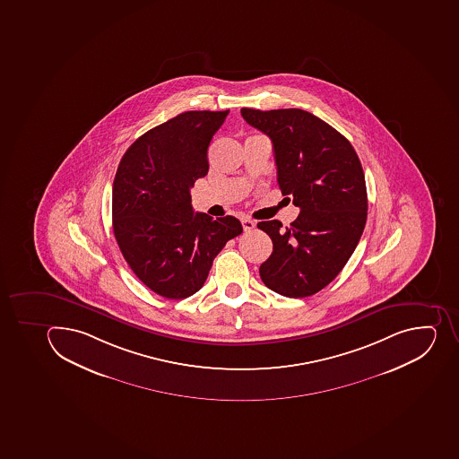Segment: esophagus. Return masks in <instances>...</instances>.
Segmentation results:
<instances>
[{
  "instance_id": "1",
  "label": "esophagus",
  "mask_w": 459,
  "mask_h": 459,
  "mask_svg": "<svg viewBox=\"0 0 459 459\" xmlns=\"http://www.w3.org/2000/svg\"><path fill=\"white\" fill-rule=\"evenodd\" d=\"M241 223H243L244 231H251L255 227V221L248 220V218L241 220Z\"/></svg>"
}]
</instances>
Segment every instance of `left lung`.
<instances>
[{"instance_id": "8db88e82", "label": "left lung", "mask_w": 459, "mask_h": 459, "mask_svg": "<svg viewBox=\"0 0 459 459\" xmlns=\"http://www.w3.org/2000/svg\"><path fill=\"white\" fill-rule=\"evenodd\" d=\"M241 116L271 137L281 192L299 208L290 227L276 220L257 223L273 243L260 278L290 299L316 294L342 271L363 234L367 190L361 162L341 133L310 112L243 108Z\"/></svg>"}]
</instances>
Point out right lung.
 <instances>
[{"label": "right lung", "mask_w": 459, "mask_h": 459, "mask_svg": "<svg viewBox=\"0 0 459 459\" xmlns=\"http://www.w3.org/2000/svg\"><path fill=\"white\" fill-rule=\"evenodd\" d=\"M230 111H187L140 136L112 186V228L128 266L169 299L199 291L225 244L243 232L234 216L195 213L190 188L209 171L208 148Z\"/></svg>", "instance_id": "add662e5"}]
</instances>
